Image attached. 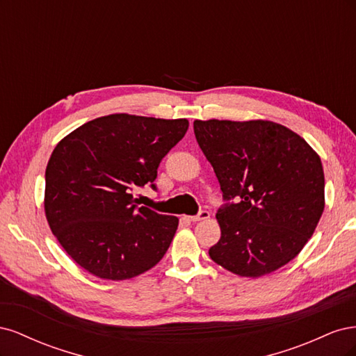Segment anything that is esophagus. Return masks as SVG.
<instances>
[{"instance_id": "1", "label": "esophagus", "mask_w": 356, "mask_h": 356, "mask_svg": "<svg viewBox=\"0 0 356 356\" xmlns=\"http://www.w3.org/2000/svg\"><path fill=\"white\" fill-rule=\"evenodd\" d=\"M211 217V213L208 211H200L197 215H193V217H188L190 221L196 222V221H203V220H208Z\"/></svg>"}]
</instances>
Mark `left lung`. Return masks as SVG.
<instances>
[{"label": "left lung", "instance_id": "8db88e82", "mask_svg": "<svg viewBox=\"0 0 356 356\" xmlns=\"http://www.w3.org/2000/svg\"><path fill=\"white\" fill-rule=\"evenodd\" d=\"M195 135L225 203L221 238L209 250L234 275L260 277L296 258L325 207L318 153L291 129L268 120H195Z\"/></svg>", "mask_w": 356, "mask_h": 356}]
</instances>
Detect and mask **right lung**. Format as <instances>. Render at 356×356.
<instances>
[{"label":"right lung","instance_id":"add662e5","mask_svg":"<svg viewBox=\"0 0 356 356\" xmlns=\"http://www.w3.org/2000/svg\"><path fill=\"white\" fill-rule=\"evenodd\" d=\"M187 118L110 114L60 139L46 168L44 212L51 233L86 272L126 281L154 267L179 220L138 207L132 191L149 184Z\"/></svg>","mask_w":356,"mask_h":356}]
</instances>
